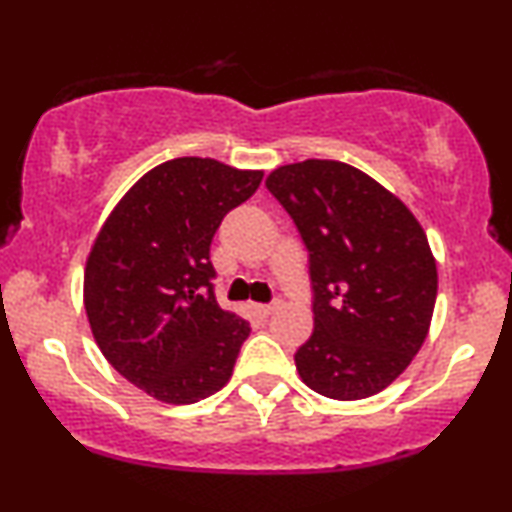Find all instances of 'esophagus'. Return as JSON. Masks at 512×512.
Masks as SVG:
<instances>
[{
  "label": "esophagus",
  "instance_id": "esophagus-1",
  "mask_svg": "<svg viewBox=\"0 0 512 512\" xmlns=\"http://www.w3.org/2000/svg\"><path fill=\"white\" fill-rule=\"evenodd\" d=\"M276 305H252V312H255L260 319H267L269 315H274Z\"/></svg>",
  "mask_w": 512,
  "mask_h": 512
}]
</instances>
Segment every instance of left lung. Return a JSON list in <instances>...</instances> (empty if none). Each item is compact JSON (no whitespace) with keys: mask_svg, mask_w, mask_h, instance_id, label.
Here are the masks:
<instances>
[{"mask_svg":"<svg viewBox=\"0 0 512 512\" xmlns=\"http://www.w3.org/2000/svg\"><path fill=\"white\" fill-rule=\"evenodd\" d=\"M264 183L310 252L315 329L295 353L300 379L334 400L384 391L432 324L439 272L422 224L398 195L334 159L283 164Z\"/></svg>","mask_w":512,"mask_h":512,"instance_id":"left-lung-1","label":"left lung"}]
</instances>
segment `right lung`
I'll list each match as a JSON object with an SVG mask.
<instances>
[{"label": "right lung", "mask_w": 512, "mask_h": 512, "mask_svg": "<svg viewBox=\"0 0 512 512\" xmlns=\"http://www.w3.org/2000/svg\"><path fill=\"white\" fill-rule=\"evenodd\" d=\"M262 176L209 157L169 159L128 188L92 240L90 331L109 365L150 398L188 405L229 384L250 324L214 298L209 245Z\"/></svg>", "instance_id": "right-lung-1"}]
</instances>
